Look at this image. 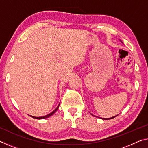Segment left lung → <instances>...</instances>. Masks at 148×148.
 I'll return each mask as SVG.
<instances>
[{"mask_svg": "<svg viewBox=\"0 0 148 148\" xmlns=\"http://www.w3.org/2000/svg\"><path fill=\"white\" fill-rule=\"evenodd\" d=\"M116 116H114V117H110V118H102V119H112V118H114V117H115Z\"/></svg>", "mask_w": 148, "mask_h": 148, "instance_id": "left-lung-1", "label": "left lung"}]
</instances>
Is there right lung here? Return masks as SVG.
Listing matches in <instances>:
<instances>
[{
  "label": "right lung",
  "instance_id": "right-lung-1",
  "mask_svg": "<svg viewBox=\"0 0 148 148\" xmlns=\"http://www.w3.org/2000/svg\"><path fill=\"white\" fill-rule=\"evenodd\" d=\"M59 106V104L58 105V106L57 107V108H56V110H53V111L51 113H50L49 114L47 115V116H43V117H34V116H31V117H33V118H34V119H45V118H47V117H50L51 116H52V115H53V114L55 113V112H56L57 111V109H58Z\"/></svg>",
  "mask_w": 148,
  "mask_h": 148
}]
</instances>
